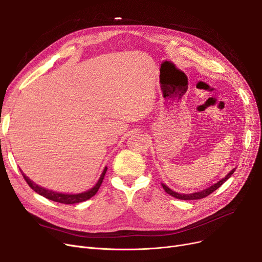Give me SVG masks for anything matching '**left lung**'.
I'll list each match as a JSON object with an SVG mask.
<instances>
[{"label": "left lung", "mask_w": 262, "mask_h": 262, "mask_svg": "<svg viewBox=\"0 0 262 262\" xmlns=\"http://www.w3.org/2000/svg\"><path fill=\"white\" fill-rule=\"evenodd\" d=\"M234 171H235V169H232L230 172L225 176L222 180H220L219 182H217L215 184H213V185H211L210 187H208V188H206V189H204V191H201V192H196V193H192V194H180V193H178V192H174V191H172V189L171 188H169L166 184H164V183H161V185H162V187H164V189L166 191V193H168L169 195H171V196H173V197H176V198H178V200H182V201H193V200H202V198H204V197H206V196H208V195H210L212 192H214L215 189L217 188H219L225 181H227V180L234 173Z\"/></svg>", "instance_id": "left-lung-1"}]
</instances>
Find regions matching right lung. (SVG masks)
Segmentation results:
<instances>
[{
  "label": "right lung",
  "mask_w": 262,
  "mask_h": 262,
  "mask_svg": "<svg viewBox=\"0 0 262 262\" xmlns=\"http://www.w3.org/2000/svg\"><path fill=\"white\" fill-rule=\"evenodd\" d=\"M106 171H107V167H105L104 171H103L102 174H101V178L98 179L97 183L91 189H89V191L83 192V193H79V194H62V193H57V192L50 191V189L41 187L40 185L32 182L28 177H26V174L23 172L21 170H20V172H21L24 179L26 180V182L28 183V185L33 189L35 193H38L41 196L48 198V200H51L53 202H57V203L69 205V204H77V203H81V202H85V201L90 200V198H91V197H93L97 193L98 188H100V186L102 185V182H103V180H104Z\"/></svg>",
  "instance_id": "right-lung-1"
}]
</instances>
